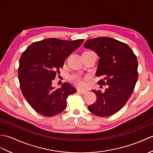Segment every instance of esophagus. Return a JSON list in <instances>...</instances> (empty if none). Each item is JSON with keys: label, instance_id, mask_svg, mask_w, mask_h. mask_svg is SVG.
<instances>
[{"label": "esophagus", "instance_id": "esophagus-1", "mask_svg": "<svg viewBox=\"0 0 153 153\" xmlns=\"http://www.w3.org/2000/svg\"><path fill=\"white\" fill-rule=\"evenodd\" d=\"M77 92H78V93H81V94H85V93H87V91H83V90H78Z\"/></svg>", "mask_w": 153, "mask_h": 153}]
</instances>
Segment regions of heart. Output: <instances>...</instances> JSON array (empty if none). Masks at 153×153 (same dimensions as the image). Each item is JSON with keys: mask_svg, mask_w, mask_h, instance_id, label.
<instances>
[{"mask_svg": "<svg viewBox=\"0 0 153 153\" xmlns=\"http://www.w3.org/2000/svg\"><path fill=\"white\" fill-rule=\"evenodd\" d=\"M69 80L71 83L78 87H83L84 86L85 77L79 74H74L70 76Z\"/></svg>", "mask_w": 153, "mask_h": 153, "instance_id": "1", "label": "heart"}]
</instances>
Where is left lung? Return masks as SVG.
Segmentation results:
<instances>
[{
    "label": "left lung",
    "instance_id": "obj_1",
    "mask_svg": "<svg viewBox=\"0 0 153 153\" xmlns=\"http://www.w3.org/2000/svg\"><path fill=\"white\" fill-rule=\"evenodd\" d=\"M100 56L96 75L98 83L108 85L104 92L93 90L97 100L88 109L98 117L111 116L119 111L133 93L138 79V62L126 44L108 37L89 39L84 44Z\"/></svg>",
    "mask_w": 153,
    "mask_h": 153
}]
</instances>
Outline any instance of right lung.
Here are the masks:
<instances>
[{
    "label": "right lung",
    "mask_w": 153,
    "mask_h": 153,
    "mask_svg": "<svg viewBox=\"0 0 153 153\" xmlns=\"http://www.w3.org/2000/svg\"><path fill=\"white\" fill-rule=\"evenodd\" d=\"M83 41L45 39L34 42L23 52L18 68L21 91L29 105L40 115L59 114L66 108L68 96L77 92L67 82L59 88H53L52 82L66 58Z\"/></svg>",
    "instance_id": "add662e5"
}]
</instances>
